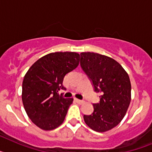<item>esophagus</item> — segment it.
<instances>
[{
	"label": "esophagus",
	"instance_id": "esophagus-1",
	"mask_svg": "<svg viewBox=\"0 0 152 152\" xmlns=\"http://www.w3.org/2000/svg\"><path fill=\"white\" fill-rule=\"evenodd\" d=\"M75 101L77 102V103H80V104H82V103H84V100H79V99H75Z\"/></svg>",
	"mask_w": 152,
	"mask_h": 152
}]
</instances>
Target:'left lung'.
Masks as SVG:
<instances>
[{"instance_id":"obj_1","label":"left lung","mask_w":152,"mask_h":152,"mask_svg":"<svg viewBox=\"0 0 152 152\" xmlns=\"http://www.w3.org/2000/svg\"><path fill=\"white\" fill-rule=\"evenodd\" d=\"M80 66L100 94V103L93 105L92 114L84 115V122L98 132L112 129L124 118L131 101L128 74L116 60L94 52H81Z\"/></svg>"}]
</instances>
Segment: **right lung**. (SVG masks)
I'll list each match as a JSON object with an SVG mask.
<instances>
[{
  "instance_id": "obj_1",
  "label": "right lung",
  "mask_w": 152,
  "mask_h": 152,
  "mask_svg": "<svg viewBox=\"0 0 152 152\" xmlns=\"http://www.w3.org/2000/svg\"><path fill=\"white\" fill-rule=\"evenodd\" d=\"M80 55L74 52H52L29 68L22 84V100L27 116L41 129L52 130L62 124L73 98L58 92L65 89L64 76L77 68Z\"/></svg>"
}]
</instances>
